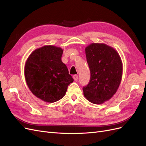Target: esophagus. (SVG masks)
<instances>
[{
	"mask_svg": "<svg viewBox=\"0 0 146 146\" xmlns=\"http://www.w3.org/2000/svg\"><path fill=\"white\" fill-rule=\"evenodd\" d=\"M78 77L77 75H74V76H73V78L75 81H77L78 80Z\"/></svg>",
	"mask_w": 146,
	"mask_h": 146,
	"instance_id": "1",
	"label": "esophagus"
}]
</instances>
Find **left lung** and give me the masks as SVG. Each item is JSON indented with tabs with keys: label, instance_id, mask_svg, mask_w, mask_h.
I'll return each mask as SVG.
<instances>
[{
	"label": "left lung",
	"instance_id": "8db88e82",
	"mask_svg": "<svg viewBox=\"0 0 146 146\" xmlns=\"http://www.w3.org/2000/svg\"><path fill=\"white\" fill-rule=\"evenodd\" d=\"M86 60L91 71L83 95L90 102L102 104L116 94L120 85L123 66L117 51L104 43H91L85 48Z\"/></svg>",
	"mask_w": 146,
	"mask_h": 146
}]
</instances>
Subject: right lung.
<instances>
[{"label":"right lung","instance_id":"right-lung-1","mask_svg":"<svg viewBox=\"0 0 146 146\" xmlns=\"http://www.w3.org/2000/svg\"><path fill=\"white\" fill-rule=\"evenodd\" d=\"M63 52L60 47L46 45L33 50L25 61L24 76L29 90L46 102L62 99L74 82L61 61Z\"/></svg>","mask_w":146,"mask_h":146}]
</instances>
